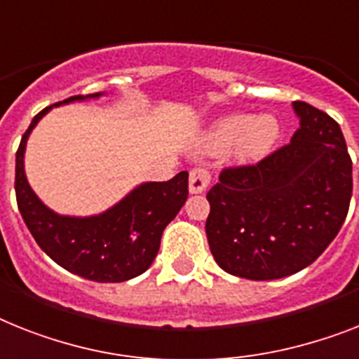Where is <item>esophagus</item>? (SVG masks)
Masks as SVG:
<instances>
[{
    "label": "esophagus",
    "mask_w": 359,
    "mask_h": 359,
    "mask_svg": "<svg viewBox=\"0 0 359 359\" xmlns=\"http://www.w3.org/2000/svg\"><path fill=\"white\" fill-rule=\"evenodd\" d=\"M211 183V172L205 167H194L189 176V189L192 194H201Z\"/></svg>",
    "instance_id": "34e87169"
}]
</instances>
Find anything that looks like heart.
Listing matches in <instances>:
<instances>
[{"instance_id":"obj_1","label":"heart","mask_w":359,"mask_h":359,"mask_svg":"<svg viewBox=\"0 0 359 359\" xmlns=\"http://www.w3.org/2000/svg\"><path fill=\"white\" fill-rule=\"evenodd\" d=\"M277 137L279 124L273 117L236 114L224 117L215 124L209 135V147L215 150H226L236 144V156L240 161H257L271 150Z\"/></svg>"}]
</instances>
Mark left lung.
<instances>
[{
    "instance_id": "1",
    "label": "left lung",
    "mask_w": 359,
    "mask_h": 359,
    "mask_svg": "<svg viewBox=\"0 0 359 359\" xmlns=\"http://www.w3.org/2000/svg\"><path fill=\"white\" fill-rule=\"evenodd\" d=\"M301 128L255 165L226 167L207 192L205 233L216 264L251 280L283 279L336 238L352 196V159L339 124L295 100Z\"/></svg>"
}]
</instances>
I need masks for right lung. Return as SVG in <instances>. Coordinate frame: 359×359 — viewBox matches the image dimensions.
<instances>
[{
  "label": "right lung",
  "mask_w": 359,
  "mask_h": 359,
  "mask_svg": "<svg viewBox=\"0 0 359 359\" xmlns=\"http://www.w3.org/2000/svg\"><path fill=\"white\" fill-rule=\"evenodd\" d=\"M82 99L84 97L80 95L69 97L64 104ZM58 104L62 102H56ZM51 108L47 106L34 115L16 152L14 189L25 226L56 264L84 279L123 283L144 273L158 255L163 231L189 196V172L183 170L168 182L143 183L102 215L90 218L56 215L38 200L23 170V152L29 133Z\"/></svg>",
  "instance_id": "obj_1"
}]
</instances>
